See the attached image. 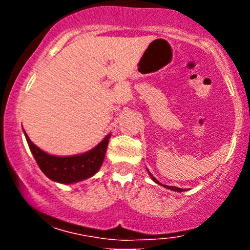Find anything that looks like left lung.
I'll return each mask as SVG.
<instances>
[{
  "mask_svg": "<svg viewBox=\"0 0 250 250\" xmlns=\"http://www.w3.org/2000/svg\"><path fill=\"white\" fill-rule=\"evenodd\" d=\"M147 171H148L149 176H150V179H151V180H153L155 183H157V185L162 186V187H165V188H167V189H170V190H174V191H179V193H181V191H185V190H183V189H182V188H177V187H173V186H166V185H162V183H161V182H159V180H156V179H155V177L153 176V175H151V173H150V171H149V170H148V169H147Z\"/></svg>",
  "mask_w": 250,
  "mask_h": 250,
  "instance_id": "1",
  "label": "left lung"
}]
</instances>
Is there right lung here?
<instances>
[{
    "instance_id": "obj_1",
    "label": "right lung",
    "mask_w": 250,
    "mask_h": 250,
    "mask_svg": "<svg viewBox=\"0 0 250 250\" xmlns=\"http://www.w3.org/2000/svg\"><path fill=\"white\" fill-rule=\"evenodd\" d=\"M23 133L31 154L35 157L42 173L48 179L62 185H73L94 176L101 168L109 139L111 136V134H108L99 145L85 153L70 155V156H56L45 153L44 150L34 145L24 129Z\"/></svg>"
}]
</instances>
